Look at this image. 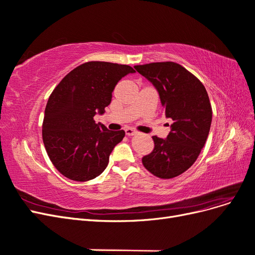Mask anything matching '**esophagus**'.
<instances>
[{"label": "esophagus", "mask_w": 255, "mask_h": 255, "mask_svg": "<svg viewBox=\"0 0 255 255\" xmlns=\"http://www.w3.org/2000/svg\"><path fill=\"white\" fill-rule=\"evenodd\" d=\"M137 132L135 129H133V128H126V134L128 135V136H133V135H135Z\"/></svg>", "instance_id": "esophagus-1"}]
</instances>
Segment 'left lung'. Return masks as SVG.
Listing matches in <instances>:
<instances>
[{
    "mask_svg": "<svg viewBox=\"0 0 255 255\" xmlns=\"http://www.w3.org/2000/svg\"><path fill=\"white\" fill-rule=\"evenodd\" d=\"M134 68L157 89L165 116L173 120L166 139L152 136L154 149L142 157V165L153 175L172 179L194 165L205 144L212 123L210 98L203 84L173 61Z\"/></svg>",
    "mask_w": 255,
    "mask_h": 255,
    "instance_id": "obj_1",
    "label": "left lung"
}]
</instances>
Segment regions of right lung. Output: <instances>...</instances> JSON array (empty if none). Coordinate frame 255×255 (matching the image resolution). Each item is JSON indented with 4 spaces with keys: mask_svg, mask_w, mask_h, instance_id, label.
<instances>
[{
    "mask_svg": "<svg viewBox=\"0 0 255 255\" xmlns=\"http://www.w3.org/2000/svg\"><path fill=\"white\" fill-rule=\"evenodd\" d=\"M134 72L128 65L88 61L54 88L44 111L42 140L52 164L64 176L85 182L105 170L126 133L107 129L94 117L111 104L117 83Z\"/></svg>",
    "mask_w": 255,
    "mask_h": 255,
    "instance_id": "add662e5",
    "label": "right lung"
}]
</instances>
